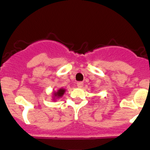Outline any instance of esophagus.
<instances>
[{"instance_id":"34e87169","label":"esophagus","mask_w":150,"mask_h":150,"mask_svg":"<svg viewBox=\"0 0 150 150\" xmlns=\"http://www.w3.org/2000/svg\"><path fill=\"white\" fill-rule=\"evenodd\" d=\"M77 86L78 88H82L83 86V82H78L77 83Z\"/></svg>"}]
</instances>
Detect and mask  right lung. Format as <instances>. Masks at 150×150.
<instances>
[{
  "mask_svg": "<svg viewBox=\"0 0 150 150\" xmlns=\"http://www.w3.org/2000/svg\"><path fill=\"white\" fill-rule=\"evenodd\" d=\"M66 90L63 88H60L59 90H57V91H54L53 92V97L52 99L54 101H56L57 99H59V98L62 97L63 95L65 93Z\"/></svg>",
  "mask_w": 150,
  "mask_h": 150,
  "instance_id": "obj_1",
  "label": "right lung"
}]
</instances>
